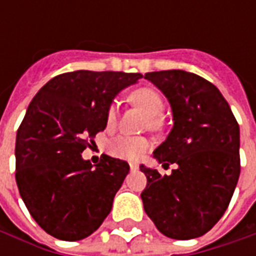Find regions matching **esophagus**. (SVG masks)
Instances as JSON below:
<instances>
[{
    "mask_svg": "<svg viewBox=\"0 0 256 256\" xmlns=\"http://www.w3.org/2000/svg\"><path fill=\"white\" fill-rule=\"evenodd\" d=\"M130 170H132V172H137V170H138V163L132 162V163H130Z\"/></svg>",
    "mask_w": 256,
    "mask_h": 256,
    "instance_id": "1",
    "label": "esophagus"
}]
</instances>
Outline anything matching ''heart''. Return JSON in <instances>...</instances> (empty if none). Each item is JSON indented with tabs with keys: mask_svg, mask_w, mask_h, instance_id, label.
<instances>
[{
	"mask_svg": "<svg viewBox=\"0 0 256 256\" xmlns=\"http://www.w3.org/2000/svg\"><path fill=\"white\" fill-rule=\"evenodd\" d=\"M132 100L144 110L150 116V128H159V118L164 111V101L160 93L152 88H141L132 93ZM118 116V106L114 102L106 112V124L112 126ZM150 148V141L145 137H133V136H116L108 144V150L112 156L124 159V160H138L141 156Z\"/></svg>",
	"mask_w": 256,
	"mask_h": 256,
	"instance_id": "heart-1",
	"label": "heart"
}]
</instances>
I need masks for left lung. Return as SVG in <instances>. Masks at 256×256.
<instances>
[{"label":"left lung","mask_w":256,"mask_h":256,"mask_svg":"<svg viewBox=\"0 0 256 256\" xmlns=\"http://www.w3.org/2000/svg\"><path fill=\"white\" fill-rule=\"evenodd\" d=\"M166 96L172 111V132L155 150L170 176L141 164L146 188L141 193L146 215L164 236L189 240L203 236L220 220L240 176V128L216 86L182 70L146 72Z\"/></svg>","instance_id":"left-lung-1"}]
</instances>
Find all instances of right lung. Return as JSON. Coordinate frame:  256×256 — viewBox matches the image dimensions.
Segmentation results:
<instances>
[{"label":"right lung","mask_w":256,"mask_h":256,"mask_svg":"<svg viewBox=\"0 0 256 256\" xmlns=\"http://www.w3.org/2000/svg\"><path fill=\"white\" fill-rule=\"evenodd\" d=\"M141 74L74 71L42 86L16 134V184L31 216L50 236L76 242L111 212L128 162L102 155L92 166L80 154L106 128L115 96Z\"/></svg>","instance_id":"obj_1"}]
</instances>
